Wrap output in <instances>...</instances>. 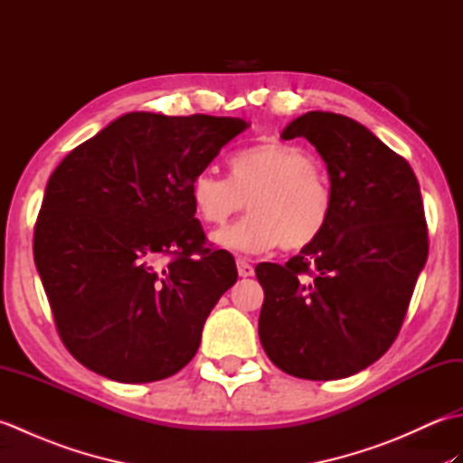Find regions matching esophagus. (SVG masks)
Wrapping results in <instances>:
<instances>
[{
	"mask_svg": "<svg viewBox=\"0 0 463 463\" xmlns=\"http://www.w3.org/2000/svg\"><path fill=\"white\" fill-rule=\"evenodd\" d=\"M237 269H239V274L242 279H249L254 274L252 264L249 260H244V259H237Z\"/></svg>",
	"mask_w": 463,
	"mask_h": 463,
	"instance_id": "1",
	"label": "esophagus"
}]
</instances>
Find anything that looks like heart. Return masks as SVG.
Wrapping results in <instances>:
<instances>
[{
  "instance_id": "b5f03b06",
  "label": "heart",
  "mask_w": 463,
  "mask_h": 463,
  "mask_svg": "<svg viewBox=\"0 0 463 463\" xmlns=\"http://www.w3.org/2000/svg\"><path fill=\"white\" fill-rule=\"evenodd\" d=\"M249 199L250 214L213 234L216 247L259 254L274 247L302 249L317 241L332 213V189L317 156L290 143H262L231 159V179L204 169L191 183L194 213L222 224Z\"/></svg>"
}]
</instances>
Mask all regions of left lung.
Listing matches in <instances>:
<instances>
[{
  "label": "left lung",
  "mask_w": 463,
  "mask_h": 463,
  "mask_svg": "<svg viewBox=\"0 0 463 463\" xmlns=\"http://www.w3.org/2000/svg\"><path fill=\"white\" fill-rule=\"evenodd\" d=\"M326 163L332 213L284 267L262 262L259 336L274 366L304 380L348 378L396 340L428 259L420 184L404 156L350 117L308 111L280 133Z\"/></svg>",
  "instance_id": "obj_1"
}]
</instances>
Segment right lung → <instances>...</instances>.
<instances>
[{
	"instance_id": "obj_1",
	"label": "right lung",
	"mask_w": 463,
	"mask_h": 463,
	"mask_svg": "<svg viewBox=\"0 0 463 463\" xmlns=\"http://www.w3.org/2000/svg\"><path fill=\"white\" fill-rule=\"evenodd\" d=\"M244 129L237 117L127 113L49 176L35 267L59 336L85 368L143 383L193 360L239 274L229 254L203 247L191 183Z\"/></svg>"
}]
</instances>
